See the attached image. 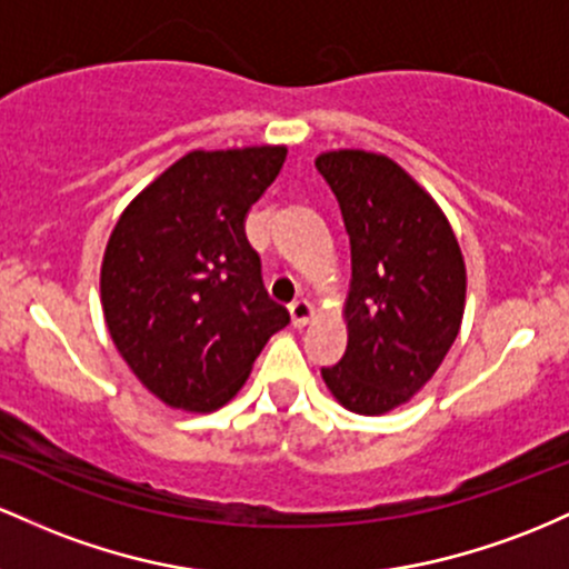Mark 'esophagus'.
I'll use <instances>...</instances> for the list:
<instances>
[{
    "label": "esophagus",
    "mask_w": 569,
    "mask_h": 569,
    "mask_svg": "<svg viewBox=\"0 0 569 569\" xmlns=\"http://www.w3.org/2000/svg\"><path fill=\"white\" fill-rule=\"evenodd\" d=\"M290 315L292 325H296V328H303V325H309V319L315 317V306L306 301V298H296V301L290 303Z\"/></svg>",
    "instance_id": "1"
}]
</instances>
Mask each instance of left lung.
<instances>
[{"instance_id":"obj_1","label":"left lung","mask_w":569,"mask_h":569,"mask_svg":"<svg viewBox=\"0 0 569 569\" xmlns=\"http://www.w3.org/2000/svg\"><path fill=\"white\" fill-rule=\"evenodd\" d=\"M352 250L347 352L322 368L349 411L379 417L432 379L459 333L465 263L438 203L387 156L336 150L317 158Z\"/></svg>"}]
</instances>
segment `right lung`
<instances>
[{"label": "right lung", "instance_id": "add662e5", "mask_svg": "<svg viewBox=\"0 0 569 569\" xmlns=\"http://www.w3.org/2000/svg\"><path fill=\"white\" fill-rule=\"evenodd\" d=\"M284 147L188 152L118 220L101 263L110 336L163 403L212 411L244 385L290 311L268 296L244 231Z\"/></svg>", "mask_w": 569, "mask_h": 569}]
</instances>
